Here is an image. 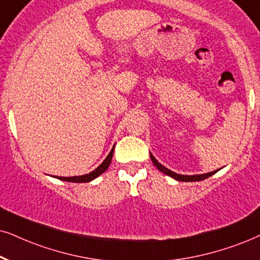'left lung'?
Wrapping results in <instances>:
<instances>
[{
    "mask_svg": "<svg viewBox=\"0 0 260 260\" xmlns=\"http://www.w3.org/2000/svg\"><path fill=\"white\" fill-rule=\"evenodd\" d=\"M150 157H151V160H152V163L154 166L157 167V169L159 170V172H162L163 174H166V175H168L170 177H173V179L177 180V181H185V182H193V181H202V180H205L208 179V177L212 176L213 174L217 173V170H215V172H211V173H206V174H200V175H180V174H176L172 172V170H169L168 168H166V167L162 166L158 160H157L152 154L150 153Z\"/></svg>",
    "mask_w": 260,
    "mask_h": 260,
    "instance_id": "left-lung-1",
    "label": "left lung"
}]
</instances>
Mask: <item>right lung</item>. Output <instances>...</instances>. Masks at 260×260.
Instances as JSON below:
<instances>
[{
  "label": "right lung",
  "instance_id": "add662e5",
  "mask_svg": "<svg viewBox=\"0 0 260 260\" xmlns=\"http://www.w3.org/2000/svg\"><path fill=\"white\" fill-rule=\"evenodd\" d=\"M114 147L111 149L109 154L107 156V158L103 160V163H102L100 167H97V168L94 169L93 172H91L90 174H85V175H80V176H70V177L57 176V179L62 180V181H68V182H90V181H92V180L96 179V177L100 176L101 174H103L108 168H109V166L111 163V158H113Z\"/></svg>",
  "mask_w": 260,
  "mask_h": 260
}]
</instances>
